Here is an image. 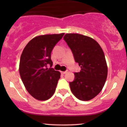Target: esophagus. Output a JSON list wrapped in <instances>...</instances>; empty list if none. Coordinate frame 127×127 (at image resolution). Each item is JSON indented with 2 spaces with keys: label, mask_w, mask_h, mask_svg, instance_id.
Masks as SVG:
<instances>
[{
  "label": "esophagus",
  "mask_w": 127,
  "mask_h": 127,
  "mask_svg": "<svg viewBox=\"0 0 127 127\" xmlns=\"http://www.w3.org/2000/svg\"><path fill=\"white\" fill-rule=\"evenodd\" d=\"M62 72V74H65V73H67V71H65V72Z\"/></svg>",
  "instance_id": "obj_1"
}]
</instances>
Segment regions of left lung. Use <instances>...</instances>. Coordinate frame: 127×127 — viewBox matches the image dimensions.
Listing matches in <instances>:
<instances>
[{
    "mask_svg": "<svg viewBox=\"0 0 127 127\" xmlns=\"http://www.w3.org/2000/svg\"><path fill=\"white\" fill-rule=\"evenodd\" d=\"M64 39L81 68L80 72L75 73V80L69 83L71 91L79 100H91L101 91L107 79L104 52L98 42L88 36L67 33Z\"/></svg>",
    "mask_w": 127,
    "mask_h": 127,
    "instance_id": "obj_1",
    "label": "left lung"
}]
</instances>
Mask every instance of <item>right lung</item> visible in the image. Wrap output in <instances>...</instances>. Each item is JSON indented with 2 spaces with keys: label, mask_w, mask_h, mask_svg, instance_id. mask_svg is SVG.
Listing matches in <instances>:
<instances>
[{
  "label": "right lung",
  "mask_w": 127,
  "mask_h": 127,
  "mask_svg": "<svg viewBox=\"0 0 127 127\" xmlns=\"http://www.w3.org/2000/svg\"><path fill=\"white\" fill-rule=\"evenodd\" d=\"M64 33L45 34L34 37L22 52L19 65L21 80L29 94L36 100H48L55 91L60 72L47 65H52L51 51Z\"/></svg>",
  "instance_id": "add662e5"
}]
</instances>
